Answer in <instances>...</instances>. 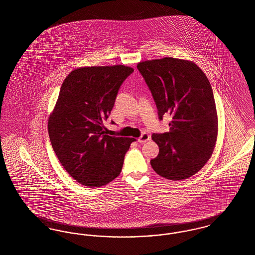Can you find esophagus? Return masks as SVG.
Here are the masks:
<instances>
[{"mask_svg": "<svg viewBox=\"0 0 255 255\" xmlns=\"http://www.w3.org/2000/svg\"><path fill=\"white\" fill-rule=\"evenodd\" d=\"M150 138H151V136H150V134L147 133H143L139 137H138V139H137V141L139 142V143H144L146 141H148V140H150Z\"/></svg>", "mask_w": 255, "mask_h": 255, "instance_id": "obj_1", "label": "esophagus"}]
</instances>
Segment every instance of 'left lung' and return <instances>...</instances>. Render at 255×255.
I'll use <instances>...</instances> for the list:
<instances>
[{
    "mask_svg": "<svg viewBox=\"0 0 255 255\" xmlns=\"http://www.w3.org/2000/svg\"><path fill=\"white\" fill-rule=\"evenodd\" d=\"M136 68L156 102L158 120L165 114L172 118L169 132L152 134L159 152L150 163L165 179H188L205 166L217 140L211 85L191 61L165 57L140 62Z\"/></svg>",
    "mask_w": 255,
    "mask_h": 255,
    "instance_id": "8db88e82",
    "label": "left lung"
}]
</instances>
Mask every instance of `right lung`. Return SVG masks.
Instances as JSON below:
<instances>
[{
    "instance_id": "add662e5",
    "label": "right lung",
    "mask_w": 255,
    "mask_h": 255,
    "mask_svg": "<svg viewBox=\"0 0 255 255\" xmlns=\"http://www.w3.org/2000/svg\"><path fill=\"white\" fill-rule=\"evenodd\" d=\"M133 72L123 65L84 67L69 73L61 86L49 118V139L63 167L83 185L97 187L116 179L135 141L105 134L104 126L121 86Z\"/></svg>"
}]
</instances>
